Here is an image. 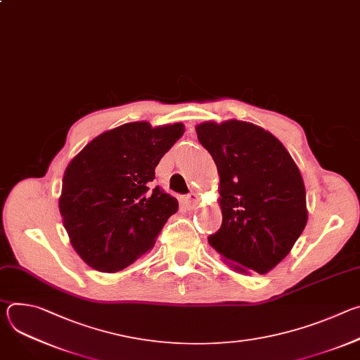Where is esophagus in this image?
I'll list each match as a JSON object with an SVG mask.
<instances>
[{
	"label": "esophagus",
	"instance_id": "esophagus-1",
	"mask_svg": "<svg viewBox=\"0 0 360 360\" xmlns=\"http://www.w3.org/2000/svg\"><path fill=\"white\" fill-rule=\"evenodd\" d=\"M198 200H199V198H198V193L196 192H191L188 196H186V205L189 208H193L195 205L198 203Z\"/></svg>",
	"mask_w": 360,
	"mask_h": 360
}]
</instances>
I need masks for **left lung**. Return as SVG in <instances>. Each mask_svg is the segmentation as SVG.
I'll use <instances>...</instances> for the list:
<instances>
[{"instance_id":"left-lung-1","label":"left lung","mask_w":360,"mask_h":360,"mask_svg":"<svg viewBox=\"0 0 360 360\" xmlns=\"http://www.w3.org/2000/svg\"><path fill=\"white\" fill-rule=\"evenodd\" d=\"M221 176V228L208 243L235 271L266 274L290 252L306 226L302 175L286 148L243 121L196 127Z\"/></svg>"}]
</instances>
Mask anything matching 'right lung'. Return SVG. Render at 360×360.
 <instances>
[{
  "mask_svg": "<svg viewBox=\"0 0 360 360\" xmlns=\"http://www.w3.org/2000/svg\"><path fill=\"white\" fill-rule=\"evenodd\" d=\"M182 134V124H125L92 139L70 162L60 212L74 249L91 268L114 274L132 265L176 214V198L152 182Z\"/></svg>",
  "mask_w": 360,
  "mask_h": 360,
  "instance_id": "obj_1",
  "label": "right lung"
}]
</instances>
